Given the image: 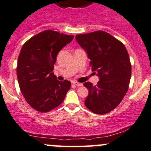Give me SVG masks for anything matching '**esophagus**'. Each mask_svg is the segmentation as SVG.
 I'll use <instances>...</instances> for the list:
<instances>
[{"instance_id": "1", "label": "esophagus", "mask_w": 151, "mask_h": 151, "mask_svg": "<svg viewBox=\"0 0 151 151\" xmlns=\"http://www.w3.org/2000/svg\"><path fill=\"white\" fill-rule=\"evenodd\" d=\"M72 83L74 84V85H75L76 86H82V85H83V84L82 83H79V82H72Z\"/></svg>"}]
</instances>
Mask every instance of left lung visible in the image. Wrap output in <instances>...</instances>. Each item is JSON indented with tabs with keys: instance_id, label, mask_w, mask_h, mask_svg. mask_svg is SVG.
<instances>
[{
	"instance_id": "8db88e82",
	"label": "left lung",
	"mask_w": 151,
	"mask_h": 151,
	"mask_svg": "<svg viewBox=\"0 0 151 151\" xmlns=\"http://www.w3.org/2000/svg\"><path fill=\"white\" fill-rule=\"evenodd\" d=\"M76 40L90 60L97 73V85L85 82L89 94L85 105L92 112L105 114L119 106L128 90L132 67L124 44L104 31L77 35Z\"/></svg>"
}]
</instances>
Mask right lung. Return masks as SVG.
<instances>
[{
  "label": "right lung",
  "mask_w": 151,
  "mask_h": 151,
  "mask_svg": "<svg viewBox=\"0 0 151 151\" xmlns=\"http://www.w3.org/2000/svg\"><path fill=\"white\" fill-rule=\"evenodd\" d=\"M74 35L45 30L27 41L17 61L20 90L31 107L47 112L59 106L71 87L68 80H57L53 65L58 52L72 41Z\"/></svg>",
  "instance_id": "right-lung-1"
}]
</instances>
